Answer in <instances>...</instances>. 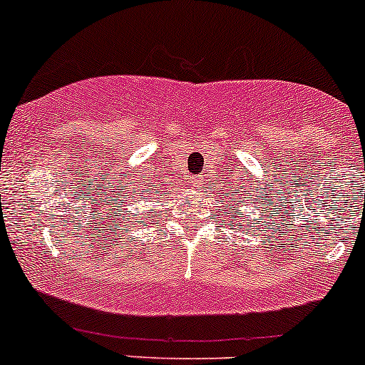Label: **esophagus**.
Returning <instances> with one entry per match:
<instances>
[{
	"instance_id": "esophagus-1",
	"label": "esophagus",
	"mask_w": 365,
	"mask_h": 365,
	"mask_svg": "<svg viewBox=\"0 0 365 365\" xmlns=\"http://www.w3.org/2000/svg\"><path fill=\"white\" fill-rule=\"evenodd\" d=\"M190 182H192V185H194V187H200V185H201V180H197V178L190 180Z\"/></svg>"
}]
</instances>
